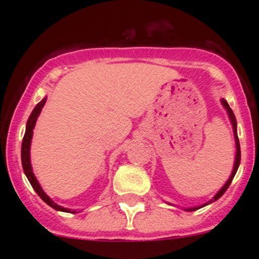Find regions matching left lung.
Listing matches in <instances>:
<instances>
[{
  "label": "left lung",
  "mask_w": 259,
  "mask_h": 259,
  "mask_svg": "<svg viewBox=\"0 0 259 259\" xmlns=\"http://www.w3.org/2000/svg\"><path fill=\"white\" fill-rule=\"evenodd\" d=\"M222 103H223V106L225 107V109H227V111H228L229 118H230V120H231V124H233V130H234L235 141H236V157H235L234 170H233V173H231L230 178H229V180L227 181V183H225V185L223 186L221 190H219V191H218V194H217V195L214 196V197H213V200H210L209 202H208V203H210V202H213V201H217V200H218V198H221L222 196L224 195V192L227 191V190H228V187L230 186L231 181H233L234 177H235V174H236V171H237V168H239V165H240V160H241V151H240V142H239V138H237V130H236V118H235V115H234V112H233V109H231V108H230V106L228 105V102H227V101H225V100H222ZM208 203H206V204H208ZM206 204H202V206H200V207L187 208L186 210H190V212H192V210H196V209H198V208H201V207H204V206H206Z\"/></svg>",
  "instance_id": "obj_1"
}]
</instances>
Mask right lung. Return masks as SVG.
Masks as SVG:
<instances>
[{
  "label": "right lung",
  "mask_w": 259,
  "mask_h": 259,
  "mask_svg": "<svg viewBox=\"0 0 259 259\" xmlns=\"http://www.w3.org/2000/svg\"><path fill=\"white\" fill-rule=\"evenodd\" d=\"M46 102V99L41 100L40 102L37 103L36 107L34 108V111L31 112L30 117H29L28 123H26V130L24 134V138H23V142H22V165H23V170L28 178L29 183L31 184V186L34 187V190L36 191V194L40 196L41 200L44 202H46L50 207L55 208L56 210H61V212H68V213H76L75 210L68 209V208H63L61 206H58L57 203H55L51 198L49 197L44 192L42 187L40 186V184L37 183L36 178H35L34 173H32V168H31V163H30V144H31V138H32V129H34L35 123H36V119L40 114L41 109Z\"/></svg>",
  "instance_id": "1"
}]
</instances>
